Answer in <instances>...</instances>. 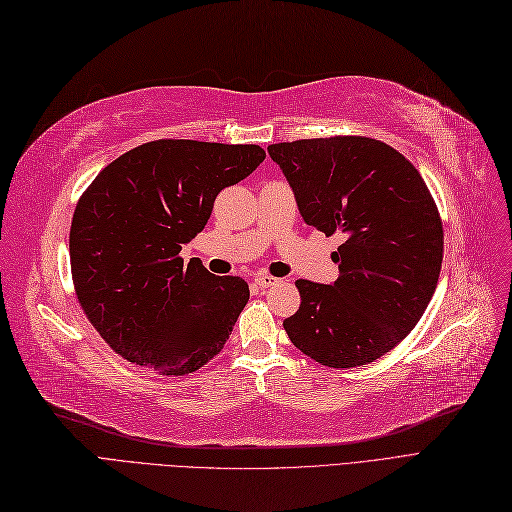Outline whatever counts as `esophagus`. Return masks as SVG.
Here are the masks:
<instances>
[{
	"mask_svg": "<svg viewBox=\"0 0 512 512\" xmlns=\"http://www.w3.org/2000/svg\"><path fill=\"white\" fill-rule=\"evenodd\" d=\"M278 283V278L270 276V274H255V285L259 289H268V287H274Z\"/></svg>",
	"mask_w": 512,
	"mask_h": 512,
	"instance_id": "esophagus-1",
	"label": "esophagus"
}]
</instances>
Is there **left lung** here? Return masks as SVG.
<instances>
[{
	"mask_svg": "<svg viewBox=\"0 0 512 512\" xmlns=\"http://www.w3.org/2000/svg\"><path fill=\"white\" fill-rule=\"evenodd\" d=\"M304 221L340 232L332 285L295 280L285 332L310 359L355 368L389 353L419 323L438 285L442 221L417 168L389 144L334 136L270 144Z\"/></svg>",
	"mask_w": 512,
	"mask_h": 512,
	"instance_id": "1",
	"label": "left lung"
}]
</instances>
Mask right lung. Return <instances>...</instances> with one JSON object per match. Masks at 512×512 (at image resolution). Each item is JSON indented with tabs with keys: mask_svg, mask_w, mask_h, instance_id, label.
<instances>
[{
	"mask_svg": "<svg viewBox=\"0 0 512 512\" xmlns=\"http://www.w3.org/2000/svg\"><path fill=\"white\" fill-rule=\"evenodd\" d=\"M263 159L257 144L155 140L95 176L74 210L70 263L78 302L114 353L183 376L223 349L249 285L180 251L217 195Z\"/></svg>",
	"mask_w": 512,
	"mask_h": 512,
	"instance_id": "obj_1",
	"label": "right lung"
}]
</instances>
